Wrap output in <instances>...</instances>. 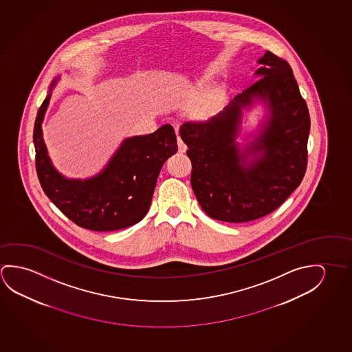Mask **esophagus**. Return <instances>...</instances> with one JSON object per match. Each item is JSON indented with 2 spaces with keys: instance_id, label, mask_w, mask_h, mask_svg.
<instances>
[{
  "instance_id": "1",
  "label": "esophagus",
  "mask_w": 352,
  "mask_h": 352,
  "mask_svg": "<svg viewBox=\"0 0 352 352\" xmlns=\"http://www.w3.org/2000/svg\"><path fill=\"white\" fill-rule=\"evenodd\" d=\"M177 146H179V153H184L187 151V145L184 144V140H181V137H177Z\"/></svg>"
}]
</instances>
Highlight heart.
Masks as SVG:
<instances>
[{"mask_svg": "<svg viewBox=\"0 0 352 352\" xmlns=\"http://www.w3.org/2000/svg\"><path fill=\"white\" fill-rule=\"evenodd\" d=\"M208 105H204V107H198L197 110H195V115L198 116V118H203L206 113H208Z\"/></svg>", "mask_w": 352, "mask_h": 352, "instance_id": "b5f03b06", "label": "heart"}]
</instances>
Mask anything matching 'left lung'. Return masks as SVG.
<instances>
[{"mask_svg": "<svg viewBox=\"0 0 352 352\" xmlns=\"http://www.w3.org/2000/svg\"><path fill=\"white\" fill-rule=\"evenodd\" d=\"M258 63L263 67L256 74L262 78L223 111L179 129L192 162V190L206 214L226 223H247L274 212L300 186L307 168L311 120L290 65L270 51ZM254 98L269 102L271 118L241 153L234 142L240 107ZM248 156L255 157L251 164Z\"/></svg>", "mask_w": 352, "mask_h": 352, "instance_id": "left-lung-1", "label": "left lung"}]
</instances>
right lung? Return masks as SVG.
<instances>
[{"label":"right lung","mask_w":352,"mask_h":352,"mask_svg":"<svg viewBox=\"0 0 352 352\" xmlns=\"http://www.w3.org/2000/svg\"><path fill=\"white\" fill-rule=\"evenodd\" d=\"M49 99L50 94L39 107L33 133L35 168L45 195L84 229L115 231L140 223L151 207L164 162L177 151L173 126L164 124L154 133L124 140L105 170L93 179H67L51 165L43 140L41 122Z\"/></svg>","instance_id":"obj_1"}]
</instances>
